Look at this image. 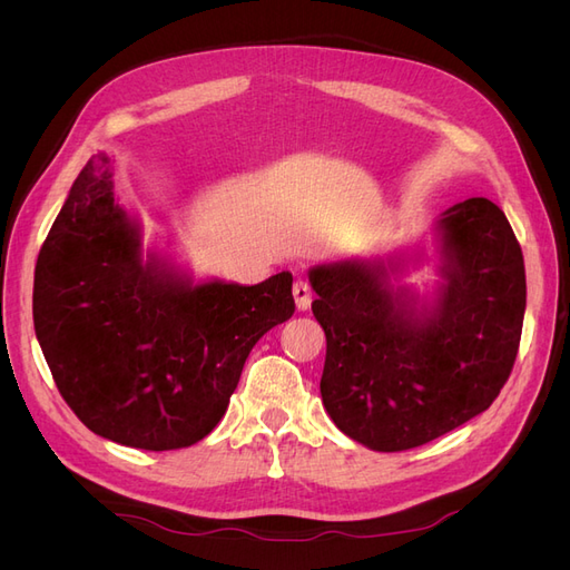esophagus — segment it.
<instances>
[{"instance_id": "1", "label": "esophagus", "mask_w": 570, "mask_h": 570, "mask_svg": "<svg viewBox=\"0 0 570 570\" xmlns=\"http://www.w3.org/2000/svg\"><path fill=\"white\" fill-rule=\"evenodd\" d=\"M292 295H295L299 312H306V308L312 306V287H308V283L297 281L295 285H292Z\"/></svg>"}]
</instances>
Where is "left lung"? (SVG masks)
<instances>
[{"label":"left lung","mask_w":570,"mask_h":570,"mask_svg":"<svg viewBox=\"0 0 570 570\" xmlns=\"http://www.w3.org/2000/svg\"><path fill=\"white\" fill-rule=\"evenodd\" d=\"M438 283H400L425 245L308 268L325 333L327 416L375 452H404L471 421L504 387L525 314V266L504 212L471 197L433 223Z\"/></svg>","instance_id":"obj_1"}]
</instances>
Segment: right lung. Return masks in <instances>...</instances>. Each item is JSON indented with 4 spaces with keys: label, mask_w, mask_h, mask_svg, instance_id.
<instances>
[{
    "label": "right lung",
    "mask_w": 570,
    "mask_h": 570,
    "mask_svg": "<svg viewBox=\"0 0 570 570\" xmlns=\"http://www.w3.org/2000/svg\"><path fill=\"white\" fill-rule=\"evenodd\" d=\"M292 314L289 271L258 285L195 281L145 247L107 151L76 178L32 285L36 335L66 404L95 435L149 452L209 435L254 344Z\"/></svg>",
    "instance_id": "add662e5"
}]
</instances>
